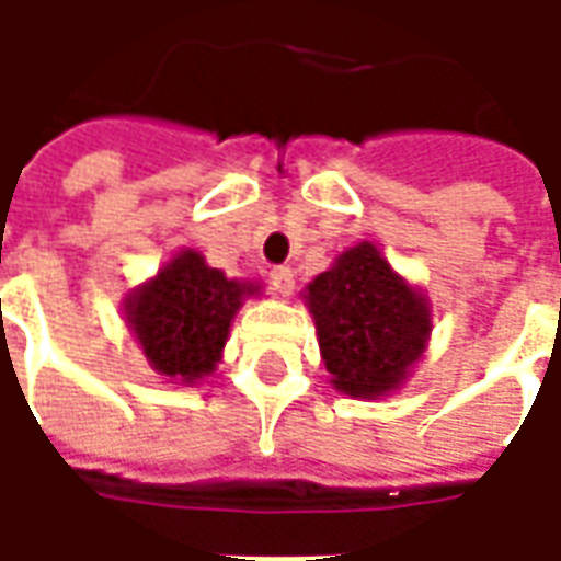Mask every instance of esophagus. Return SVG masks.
Returning a JSON list of instances; mask_svg holds the SVG:
<instances>
[{
  "label": "esophagus",
  "mask_w": 561,
  "mask_h": 561,
  "mask_svg": "<svg viewBox=\"0 0 561 561\" xmlns=\"http://www.w3.org/2000/svg\"><path fill=\"white\" fill-rule=\"evenodd\" d=\"M270 288L282 297H288L294 291V273L291 267H273L270 270Z\"/></svg>",
  "instance_id": "esophagus-1"
}]
</instances>
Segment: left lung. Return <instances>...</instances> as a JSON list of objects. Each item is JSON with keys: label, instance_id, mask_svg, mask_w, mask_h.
<instances>
[{"label": "left lung", "instance_id": "obj_1", "mask_svg": "<svg viewBox=\"0 0 561 561\" xmlns=\"http://www.w3.org/2000/svg\"><path fill=\"white\" fill-rule=\"evenodd\" d=\"M318 342L333 385L348 397H381L421 357L430 312L373 243L348 249L309 285Z\"/></svg>", "mask_w": 561, "mask_h": 561}]
</instances>
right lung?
Here are the masks:
<instances>
[{
	"instance_id": "right-lung-1",
	"label": "right lung",
	"mask_w": 561,
	"mask_h": 561,
	"mask_svg": "<svg viewBox=\"0 0 561 561\" xmlns=\"http://www.w3.org/2000/svg\"><path fill=\"white\" fill-rule=\"evenodd\" d=\"M243 294L252 288L183 252L128 300V324L156 373L195 381L219 364Z\"/></svg>"
}]
</instances>
